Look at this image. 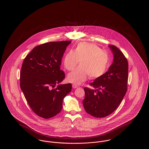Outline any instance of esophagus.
I'll return each instance as SVG.
<instances>
[{
	"label": "esophagus",
	"mask_w": 149,
	"mask_h": 149,
	"mask_svg": "<svg viewBox=\"0 0 149 149\" xmlns=\"http://www.w3.org/2000/svg\"><path fill=\"white\" fill-rule=\"evenodd\" d=\"M77 87H78V86H77V85H76V84H72V88H77Z\"/></svg>",
	"instance_id": "34e87169"
}]
</instances>
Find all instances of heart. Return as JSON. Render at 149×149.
I'll use <instances>...</instances> for the list:
<instances>
[{"label": "heart", "mask_w": 149, "mask_h": 149, "mask_svg": "<svg viewBox=\"0 0 149 149\" xmlns=\"http://www.w3.org/2000/svg\"><path fill=\"white\" fill-rule=\"evenodd\" d=\"M80 62V66L69 74L68 80L74 84H79L87 80L101 78L110 65L109 54L99 46L87 42L78 45L74 52L69 51L63 59L66 69L71 71Z\"/></svg>", "instance_id": "heart-1"}]
</instances>
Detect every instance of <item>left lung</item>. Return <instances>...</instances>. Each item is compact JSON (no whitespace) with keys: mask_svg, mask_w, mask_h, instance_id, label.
<instances>
[{"mask_svg":"<svg viewBox=\"0 0 149 149\" xmlns=\"http://www.w3.org/2000/svg\"><path fill=\"white\" fill-rule=\"evenodd\" d=\"M113 54V62L108 71L90 85L84 87L83 105L86 112L95 117L102 118L111 115L118 108L127 91L128 62L116 46L109 45Z\"/></svg>","mask_w":149,"mask_h":149,"instance_id":"obj_1","label":"left lung"}]
</instances>
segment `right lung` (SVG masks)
<instances>
[{
  "instance_id": "1",
  "label": "right lung",
  "mask_w": 149,
  "mask_h": 149,
  "mask_svg": "<svg viewBox=\"0 0 149 149\" xmlns=\"http://www.w3.org/2000/svg\"><path fill=\"white\" fill-rule=\"evenodd\" d=\"M71 41L49 42L34 47L25 58L20 72V88L29 107L44 118L58 114L64 97L71 91V83L57 84L64 79L60 70L62 58Z\"/></svg>"
}]
</instances>
